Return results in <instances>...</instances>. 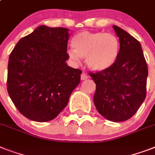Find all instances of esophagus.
Listing matches in <instances>:
<instances>
[{"instance_id":"obj_1","label":"esophagus","mask_w":155,"mask_h":155,"mask_svg":"<svg viewBox=\"0 0 155 155\" xmlns=\"http://www.w3.org/2000/svg\"><path fill=\"white\" fill-rule=\"evenodd\" d=\"M80 78H81V80H87V79H88V75H87V74H85V73H82Z\"/></svg>"}]
</instances>
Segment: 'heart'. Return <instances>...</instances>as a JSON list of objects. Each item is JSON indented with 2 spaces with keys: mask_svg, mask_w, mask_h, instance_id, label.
Returning a JSON list of instances; mask_svg holds the SVG:
<instances>
[{
  "mask_svg": "<svg viewBox=\"0 0 155 155\" xmlns=\"http://www.w3.org/2000/svg\"><path fill=\"white\" fill-rule=\"evenodd\" d=\"M73 50L68 56L74 63L86 58L87 66L94 71H102L113 65L117 58L120 42L111 33L84 31L75 35L71 41Z\"/></svg>",
  "mask_w": 155,
  "mask_h": 155,
  "instance_id": "b5f03b06",
  "label": "heart"
}]
</instances>
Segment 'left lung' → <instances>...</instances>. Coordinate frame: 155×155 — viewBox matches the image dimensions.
<instances>
[{"label": "left lung", "instance_id": "left-lung-1", "mask_svg": "<svg viewBox=\"0 0 155 155\" xmlns=\"http://www.w3.org/2000/svg\"><path fill=\"white\" fill-rule=\"evenodd\" d=\"M113 27L120 42L117 58L90 76L97 84L93 101L97 111L107 120L120 122L132 117L146 99L148 68L140 42L121 28Z\"/></svg>", "mask_w": 155, "mask_h": 155}]
</instances>
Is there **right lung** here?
Segmentation results:
<instances>
[{"instance_id": "1", "label": "right lung", "mask_w": 155, "mask_h": 155, "mask_svg": "<svg viewBox=\"0 0 155 155\" xmlns=\"http://www.w3.org/2000/svg\"><path fill=\"white\" fill-rule=\"evenodd\" d=\"M67 28L40 25L19 40L8 63L7 90L16 108L30 120H53L68 103L82 71L68 66Z\"/></svg>"}]
</instances>
